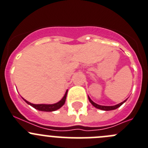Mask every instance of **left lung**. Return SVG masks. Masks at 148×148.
<instances>
[{
  "instance_id": "left-lung-1",
  "label": "left lung",
  "mask_w": 148,
  "mask_h": 148,
  "mask_svg": "<svg viewBox=\"0 0 148 148\" xmlns=\"http://www.w3.org/2000/svg\"><path fill=\"white\" fill-rule=\"evenodd\" d=\"M88 100H89V102H91V104H92L93 106L95 107V108H98V109L102 110H112L117 109L118 108H119V107H120V106H121V105H123V104L124 103V102H126V100H127V99H126V100L123 101V102H121V103L118 104V105H114V106H103V105H97V104H96V103H95V102H93V101L91 100V99H90L89 97H88Z\"/></svg>"
}]
</instances>
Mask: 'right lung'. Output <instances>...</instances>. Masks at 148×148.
Returning <instances> with one entry per match:
<instances>
[{
    "instance_id": "right-lung-1",
    "label": "right lung",
    "mask_w": 148,
    "mask_h": 148,
    "mask_svg": "<svg viewBox=\"0 0 148 148\" xmlns=\"http://www.w3.org/2000/svg\"><path fill=\"white\" fill-rule=\"evenodd\" d=\"M67 90L65 92V94L64 95V97H62V99L60 101V102H57L55 104H52V105H45V104H40V105H35V104L30 103V102H27V100H25V99H23L28 105H31L32 107L35 108L36 110H38L40 111H46V112H51V111H55L57 110L60 109L61 107L63 106V105L64 104L66 100V97H67Z\"/></svg>"
}]
</instances>
